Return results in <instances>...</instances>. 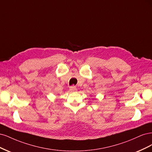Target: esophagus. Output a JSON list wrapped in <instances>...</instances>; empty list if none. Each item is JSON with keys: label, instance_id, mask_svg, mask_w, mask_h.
<instances>
[{"label": "esophagus", "instance_id": "34e87169", "mask_svg": "<svg viewBox=\"0 0 152 152\" xmlns=\"http://www.w3.org/2000/svg\"><path fill=\"white\" fill-rule=\"evenodd\" d=\"M69 90H70L71 92H74V91H77V88H76V87H75V86H71V87H70Z\"/></svg>", "mask_w": 152, "mask_h": 152}]
</instances>
